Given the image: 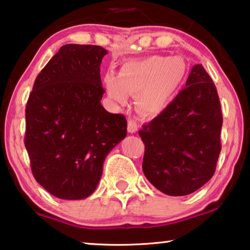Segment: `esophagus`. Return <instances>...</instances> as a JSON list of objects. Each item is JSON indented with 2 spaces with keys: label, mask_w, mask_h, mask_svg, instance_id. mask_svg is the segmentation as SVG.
Returning <instances> with one entry per match:
<instances>
[{
  "label": "esophagus",
  "mask_w": 250,
  "mask_h": 250,
  "mask_svg": "<svg viewBox=\"0 0 250 250\" xmlns=\"http://www.w3.org/2000/svg\"><path fill=\"white\" fill-rule=\"evenodd\" d=\"M127 131L129 133H135L138 131V119L135 117L128 118L127 121Z\"/></svg>",
  "instance_id": "1"
}]
</instances>
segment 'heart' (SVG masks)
<instances>
[{"instance_id":"b5f03b06","label":"heart","mask_w":250,"mask_h":250,"mask_svg":"<svg viewBox=\"0 0 250 250\" xmlns=\"http://www.w3.org/2000/svg\"><path fill=\"white\" fill-rule=\"evenodd\" d=\"M187 64L179 57L150 56L126 62L119 76L105 75L104 82L111 99L124 104L128 94L138 95L143 114L157 116L165 111L183 86Z\"/></svg>"}]
</instances>
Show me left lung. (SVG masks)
<instances>
[{"instance_id":"8db88e82","label":"left lung","mask_w":250,"mask_h":250,"mask_svg":"<svg viewBox=\"0 0 250 250\" xmlns=\"http://www.w3.org/2000/svg\"><path fill=\"white\" fill-rule=\"evenodd\" d=\"M222 117L215 84L196 64L169 107L145 124L142 169L153 187L168 196H187L214 175L221 152Z\"/></svg>"}]
</instances>
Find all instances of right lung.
<instances>
[{"label": "right lung", "instance_id": "add662e5", "mask_svg": "<svg viewBox=\"0 0 250 250\" xmlns=\"http://www.w3.org/2000/svg\"><path fill=\"white\" fill-rule=\"evenodd\" d=\"M99 45L66 44L41 70L26 105L25 146L35 180L60 199L94 192L105 157L126 136L124 115L101 105Z\"/></svg>", "mask_w": 250, "mask_h": 250}]
</instances>
